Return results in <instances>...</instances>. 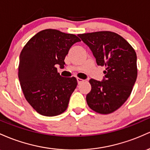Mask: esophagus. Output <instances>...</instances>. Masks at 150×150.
<instances>
[{"mask_svg":"<svg viewBox=\"0 0 150 150\" xmlns=\"http://www.w3.org/2000/svg\"><path fill=\"white\" fill-rule=\"evenodd\" d=\"M77 81H78V83L80 84L81 83H83L84 81V80L82 79H80V78H77Z\"/></svg>","mask_w":150,"mask_h":150,"instance_id":"obj_1","label":"esophagus"}]
</instances>
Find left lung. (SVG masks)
<instances>
[{"instance_id":"1","label":"left lung","mask_w":150,"mask_h":150,"mask_svg":"<svg viewBox=\"0 0 150 150\" xmlns=\"http://www.w3.org/2000/svg\"><path fill=\"white\" fill-rule=\"evenodd\" d=\"M89 47L98 66L105 67L103 81L89 80L91 91L86 102L91 109L100 114L115 111L130 96L137 76V55L122 37L110 31L79 34Z\"/></svg>"}]
</instances>
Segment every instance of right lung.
<instances>
[{"mask_svg": "<svg viewBox=\"0 0 150 150\" xmlns=\"http://www.w3.org/2000/svg\"><path fill=\"white\" fill-rule=\"evenodd\" d=\"M76 35L46 29L34 35L22 50L18 78L27 101L40 115L56 116L67 110L76 87L75 77L64 78L57 66L64 67V59Z\"/></svg>", "mask_w": 150, "mask_h": 150, "instance_id": "right-lung-1", "label": "right lung"}]
</instances>
